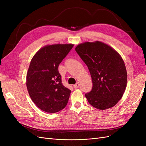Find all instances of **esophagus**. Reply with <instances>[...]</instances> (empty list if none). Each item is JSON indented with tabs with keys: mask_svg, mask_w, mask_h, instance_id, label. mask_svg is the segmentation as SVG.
I'll return each mask as SVG.
<instances>
[{
	"mask_svg": "<svg viewBox=\"0 0 146 146\" xmlns=\"http://www.w3.org/2000/svg\"><path fill=\"white\" fill-rule=\"evenodd\" d=\"M73 86H74V88H75V89H77V88H78L79 86H80V83L77 82V83L76 84V85H74Z\"/></svg>",
	"mask_w": 146,
	"mask_h": 146,
	"instance_id": "obj_1",
	"label": "esophagus"
}]
</instances>
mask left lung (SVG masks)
Masks as SVG:
<instances>
[{
	"label": "left lung",
	"mask_w": 146,
	"mask_h": 146,
	"mask_svg": "<svg viewBox=\"0 0 146 146\" xmlns=\"http://www.w3.org/2000/svg\"><path fill=\"white\" fill-rule=\"evenodd\" d=\"M76 50L90 70L92 90L85 94L88 102L100 110L114 107L125 91L127 73L119 53L104 42H85Z\"/></svg>",
	"instance_id": "8db88e82"
}]
</instances>
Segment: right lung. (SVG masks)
I'll use <instances>...</instances> for the list:
<instances>
[{"mask_svg": "<svg viewBox=\"0 0 146 146\" xmlns=\"http://www.w3.org/2000/svg\"><path fill=\"white\" fill-rule=\"evenodd\" d=\"M72 44H56L41 48L30 61L26 85L33 103L42 111L54 113L68 102L70 90L63 86L58 66L72 49Z\"/></svg>", "mask_w": 146, "mask_h": 146, "instance_id": "obj_1", "label": "right lung"}]
</instances>
